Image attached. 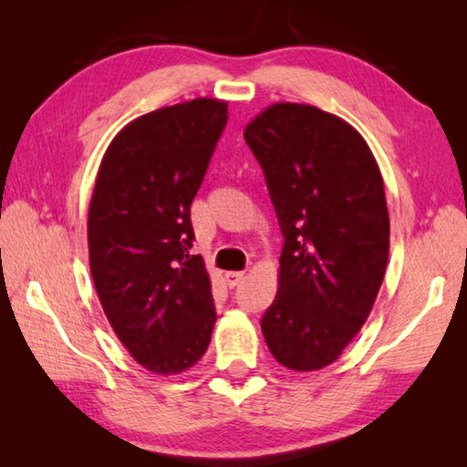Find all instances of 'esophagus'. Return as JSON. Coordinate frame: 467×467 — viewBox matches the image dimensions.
Listing matches in <instances>:
<instances>
[{
    "instance_id": "esophagus-1",
    "label": "esophagus",
    "mask_w": 467,
    "mask_h": 467,
    "mask_svg": "<svg viewBox=\"0 0 467 467\" xmlns=\"http://www.w3.org/2000/svg\"><path fill=\"white\" fill-rule=\"evenodd\" d=\"M243 275H244V272H226L224 274V280H226L228 286L234 288V286H239V282L243 280Z\"/></svg>"
}]
</instances>
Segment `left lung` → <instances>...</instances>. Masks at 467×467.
Here are the masks:
<instances>
[{
  "instance_id": "1",
  "label": "left lung",
  "mask_w": 467,
  "mask_h": 467,
  "mask_svg": "<svg viewBox=\"0 0 467 467\" xmlns=\"http://www.w3.org/2000/svg\"><path fill=\"white\" fill-rule=\"evenodd\" d=\"M284 236L280 286L262 317L280 365L334 362L367 321L389 255V214L377 161L360 133L295 102L244 128Z\"/></svg>"
}]
</instances>
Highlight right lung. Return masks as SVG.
I'll list each match as a JSON object with an SVG mask.
<instances>
[{
    "label": "right lung",
    "instance_id": "1",
    "mask_svg": "<svg viewBox=\"0 0 467 467\" xmlns=\"http://www.w3.org/2000/svg\"><path fill=\"white\" fill-rule=\"evenodd\" d=\"M226 102L195 99L123 128L88 210L90 272L117 337L141 367L175 375L208 350L210 275L192 255V202L226 128Z\"/></svg>",
    "mask_w": 467,
    "mask_h": 467
}]
</instances>
